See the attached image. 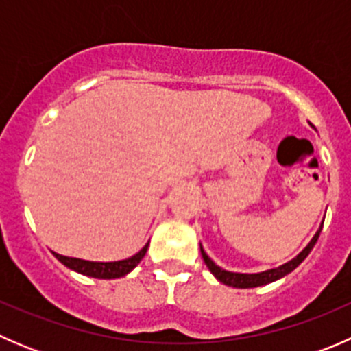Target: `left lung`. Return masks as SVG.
Instances as JSON below:
<instances>
[{
	"label": "left lung",
	"instance_id": "8db88e82",
	"mask_svg": "<svg viewBox=\"0 0 351 351\" xmlns=\"http://www.w3.org/2000/svg\"><path fill=\"white\" fill-rule=\"evenodd\" d=\"M321 229H323V224L319 226V229H317V232L314 234V238L311 239V243L307 244V246L304 247V250L300 251V253L297 254L293 260H290L289 263L282 265V267H278V268H271V270L261 271V274H234V271L224 270V268H221L219 265H215L214 261L210 260V256L205 253V250L202 247V244H200V253H202V258H204L205 265H207V268L210 270V274L214 275V277L217 278L221 284L229 285V287H236V289H253V287H261V285L271 284V282L278 280V278L285 277V275H289L290 271L295 270V268L299 267L304 260H306L307 254H309L311 250L314 247L317 238H319Z\"/></svg>",
	"mask_w": 351,
	"mask_h": 351
}]
</instances>
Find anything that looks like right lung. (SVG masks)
I'll list each match as a JSON object with an SVG mask.
<instances>
[{"label": "right lung", "instance_id": "right-lung-1", "mask_svg": "<svg viewBox=\"0 0 351 351\" xmlns=\"http://www.w3.org/2000/svg\"><path fill=\"white\" fill-rule=\"evenodd\" d=\"M147 246H149V243H147L139 253L127 258V260L108 261V263H104V261H88V260H80V258L62 256V254L54 253V251H52V253H54V256L58 258L62 265H66V267L71 268V270L77 271V274L86 275V277L105 278V280H110V278H120V277H125L127 274H130V271L139 265V261L144 258V254H146L147 251Z\"/></svg>", "mask_w": 351, "mask_h": 351}]
</instances>
